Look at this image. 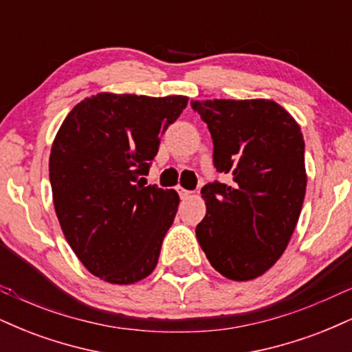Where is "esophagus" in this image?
<instances>
[{"mask_svg":"<svg viewBox=\"0 0 352 352\" xmlns=\"http://www.w3.org/2000/svg\"><path fill=\"white\" fill-rule=\"evenodd\" d=\"M177 190H179L182 199H188V197H192V192H190V190H185L182 187H177Z\"/></svg>","mask_w":352,"mask_h":352,"instance_id":"obj_1","label":"esophagus"}]
</instances>
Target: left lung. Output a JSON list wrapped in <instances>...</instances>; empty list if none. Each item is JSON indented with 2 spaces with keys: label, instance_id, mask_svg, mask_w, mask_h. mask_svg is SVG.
<instances>
[{
  "label": "left lung",
  "instance_id": "obj_1",
  "mask_svg": "<svg viewBox=\"0 0 352 352\" xmlns=\"http://www.w3.org/2000/svg\"><path fill=\"white\" fill-rule=\"evenodd\" d=\"M190 104L208 125L213 165L232 177L201 188L207 215L197 240L218 273L253 280L280 260L300 218L308 182L301 129L274 100Z\"/></svg>",
  "mask_w": 352,
  "mask_h": 352
}]
</instances>
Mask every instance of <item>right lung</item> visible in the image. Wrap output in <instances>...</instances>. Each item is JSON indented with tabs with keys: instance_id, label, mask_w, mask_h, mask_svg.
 Segmentation results:
<instances>
[{
	"instance_id": "obj_1",
	"label": "right lung",
	"mask_w": 352,
	"mask_h": 352,
	"mask_svg": "<svg viewBox=\"0 0 352 352\" xmlns=\"http://www.w3.org/2000/svg\"><path fill=\"white\" fill-rule=\"evenodd\" d=\"M188 98L100 92L76 106L50 155L52 200L67 243L100 280L132 285L155 270L179 193L140 184Z\"/></svg>"
}]
</instances>
